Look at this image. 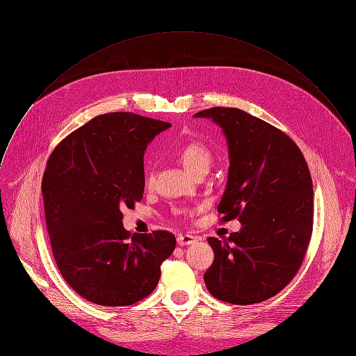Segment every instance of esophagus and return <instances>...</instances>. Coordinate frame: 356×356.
I'll return each instance as SVG.
<instances>
[{"instance_id": "obj_1", "label": "esophagus", "mask_w": 356, "mask_h": 356, "mask_svg": "<svg viewBox=\"0 0 356 356\" xmlns=\"http://www.w3.org/2000/svg\"><path fill=\"white\" fill-rule=\"evenodd\" d=\"M196 238L195 236H192V234H179L177 236V245H180V246H188V245H193V243H196Z\"/></svg>"}]
</instances>
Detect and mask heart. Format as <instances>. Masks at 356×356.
<instances>
[{
	"label": "heart",
	"instance_id": "heart-1",
	"mask_svg": "<svg viewBox=\"0 0 356 356\" xmlns=\"http://www.w3.org/2000/svg\"><path fill=\"white\" fill-rule=\"evenodd\" d=\"M176 154L186 168V170L191 175H195L196 172L203 169L209 170V165L211 161V153L207 149V146L200 143V141H188V143L183 145L177 150ZM147 181H150V179Z\"/></svg>",
	"mask_w": 356,
	"mask_h": 356
}]
</instances>
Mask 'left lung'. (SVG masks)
<instances>
[{
    "instance_id": "left-lung-1",
    "label": "left lung",
    "mask_w": 356,
    "mask_h": 356,
    "mask_svg": "<svg viewBox=\"0 0 356 356\" xmlns=\"http://www.w3.org/2000/svg\"><path fill=\"white\" fill-rule=\"evenodd\" d=\"M195 117L211 118L226 136L230 165L218 211L222 222L242 223L227 239H207L215 260L204 283L219 300L264 302L293 279L309 245V168L288 134L243 110L211 107Z\"/></svg>"
}]
</instances>
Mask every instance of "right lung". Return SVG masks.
<instances>
[{
	"instance_id": "right-lung-1",
	"label": "right lung",
	"mask_w": 356,
	"mask_h": 356,
	"mask_svg": "<svg viewBox=\"0 0 356 356\" xmlns=\"http://www.w3.org/2000/svg\"><path fill=\"white\" fill-rule=\"evenodd\" d=\"M170 126L134 113L102 114L68 134L47 161L41 191L56 264L92 303L145 299L176 248L168 230L130 234L122 222V210L143 199L147 145Z\"/></svg>"
}]
</instances>
